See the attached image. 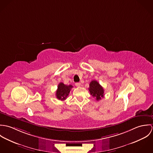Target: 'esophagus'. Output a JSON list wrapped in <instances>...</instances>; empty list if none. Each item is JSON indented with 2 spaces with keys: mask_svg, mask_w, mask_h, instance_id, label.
<instances>
[{
  "mask_svg": "<svg viewBox=\"0 0 153 153\" xmlns=\"http://www.w3.org/2000/svg\"><path fill=\"white\" fill-rule=\"evenodd\" d=\"M75 85L76 86V87H80L81 86V83L80 82H76L75 84Z\"/></svg>",
  "mask_w": 153,
  "mask_h": 153,
  "instance_id": "1",
  "label": "esophagus"
}]
</instances>
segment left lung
<instances>
[{"mask_svg":"<svg viewBox=\"0 0 153 153\" xmlns=\"http://www.w3.org/2000/svg\"><path fill=\"white\" fill-rule=\"evenodd\" d=\"M88 90L91 95L94 98H95L97 101L100 100L101 98L104 97V90L102 87L95 80H93L90 82Z\"/></svg>","mask_w":153,"mask_h":153,"instance_id":"1","label":"left lung"}]
</instances>
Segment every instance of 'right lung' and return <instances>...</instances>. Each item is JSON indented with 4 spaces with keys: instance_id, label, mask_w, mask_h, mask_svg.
<instances>
[{
    "instance_id": "obj_1",
    "label": "right lung",
    "mask_w": 153,
    "mask_h": 153,
    "mask_svg": "<svg viewBox=\"0 0 153 153\" xmlns=\"http://www.w3.org/2000/svg\"><path fill=\"white\" fill-rule=\"evenodd\" d=\"M72 87L73 86L71 85H66L62 82H60L58 85V89L56 92V98L59 100H65L68 97L69 93Z\"/></svg>"
}]
</instances>
